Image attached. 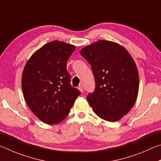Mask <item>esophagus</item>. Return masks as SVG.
I'll list each match as a JSON object with an SVG mask.
<instances>
[{"label":"esophagus","instance_id":"esophagus-1","mask_svg":"<svg viewBox=\"0 0 161 161\" xmlns=\"http://www.w3.org/2000/svg\"><path fill=\"white\" fill-rule=\"evenodd\" d=\"M78 88L79 91H80L81 92H83V86H82V85L79 86Z\"/></svg>","mask_w":161,"mask_h":161}]
</instances>
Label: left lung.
<instances>
[{
  "instance_id": "1",
  "label": "left lung",
  "mask_w": 161,
  "mask_h": 161,
  "mask_svg": "<svg viewBox=\"0 0 161 161\" xmlns=\"http://www.w3.org/2000/svg\"><path fill=\"white\" fill-rule=\"evenodd\" d=\"M91 64L95 89L87 100L98 117L116 122L133 108L138 96L139 73L129 53L114 42L100 40L80 50Z\"/></svg>"
}]
</instances>
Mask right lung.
Listing matches in <instances>:
<instances>
[{
    "label": "right lung",
    "mask_w": 161,
    "mask_h": 161,
    "mask_svg": "<svg viewBox=\"0 0 161 161\" xmlns=\"http://www.w3.org/2000/svg\"><path fill=\"white\" fill-rule=\"evenodd\" d=\"M74 45L61 41L44 44L25 64L22 88L28 107L47 125L63 121L69 114L80 92L70 86L66 69Z\"/></svg>",
    "instance_id": "1"
}]
</instances>
